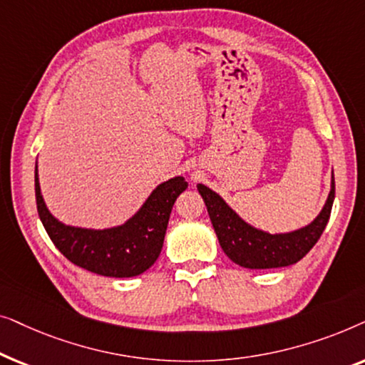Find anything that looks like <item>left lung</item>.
Instances as JSON below:
<instances>
[{
  "instance_id": "left-lung-1",
  "label": "left lung",
  "mask_w": 365,
  "mask_h": 365,
  "mask_svg": "<svg viewBox=\"0 0 365 365\" xmlns=\"http://www.w3.org/2000/svg\"><path fill=\"white\" fill-rule=\"evenodd\" d=\"M197 189L206 202L209 217L222 251L232 262L247 269L286 267L301 261L322 236L331 217L334 196H336V182L332 174V186L326 206L309 226L287 234H267L244 222L222 201L221 196H217L204 184H197Z\"/></svg>"
}]
</instances>
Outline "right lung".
<instances>
[{
  "mask_svg": "<svg viewBox=\"0 0 365 365\" xmlns=\"http://www.w3.org/2000/svg\"><path fill=\"white\" fill-rule=\"evenodd\" d=\"M186 187L184 178L169 179L154 189L136 216L126 224L94 231L64 226L49 214L39 189L38 166L34 169L36 207L49 239L68 261L108 277L139 276L156 262L174 201Z\"/></svg>",
  "mask_w": 365,
  "mask_h": 365,
  "instance_id": "obj_1",
  "label": "right lung"
}]
</instances>
